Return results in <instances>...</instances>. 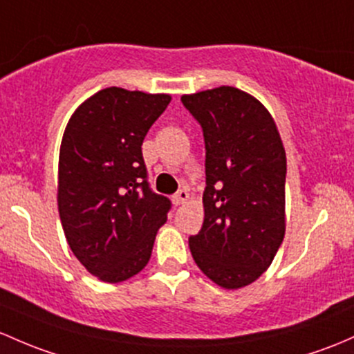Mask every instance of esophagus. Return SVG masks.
Wrapping results in <instances>:
<instances>
[{
	"instance_id": "34e87169",
	"label": "esophagus",
	"mask_w": 354,
	"mask_h": 354,
	"mask_svg": "<svg viewBox=\"0 0 354 354\" xmlns=\"http://www.w3.org/2000/svg\"><path fill=\"white\" fill-rule=\"evenodd\" d=\"M188 198H189V193H188V189L187 188H181L180 192L176 193V195L173 196V203L174 205H183V203H187L188 202Z\"/></svg>"
}]
</instances>
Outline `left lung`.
<instances>
[{"label":"left lung","instance_id":"1","mask_svg":"<svg viewBox=\"0 0 354 354\" xmlns=\"http://www.w3.org/2000/svg\"><path fill=\"white\" fill-rule=\"evenodd\" d=\"M181 102L207 149L205 218L189 251L215 285L243 288L270 268L285 237L283 142L266 106L243 89L218 86Z\"/></svg>","mask_w":354,"mask_h":354}]
</instances>
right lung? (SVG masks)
I'll use <instances>...</instances> for the list:
<instances>
[{
  "label": "right lung",
  "mask_w": 354,
  "mask_h": 354,
  "mask_svg": "<svg viewBox=\"0 0 354 354\" xmlns=\"http://www.w3.org/2000/svg\"><path fill=\"white\" fill-rule=\"evenodd\" d=\"M167 93L105 88L71 115L62 136L57 208L64 236L88 273L120 283L151 259L171 203L147 185L144 137Z\"/></svg>",
  "instance_id": "right-lung-1"
}]
</instances>
